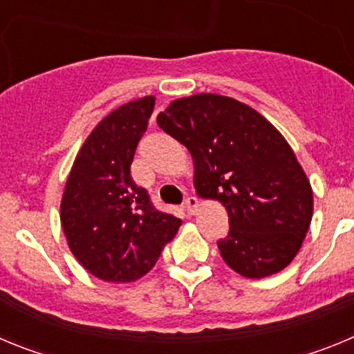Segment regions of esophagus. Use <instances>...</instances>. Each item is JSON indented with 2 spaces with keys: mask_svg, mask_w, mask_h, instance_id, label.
Returning <instances> with one entry per match:
<instances>
[{
  "mask_svg": "<svg viewBox=\"0 0 354 354\" xmlns=\"http://www.w3.org/2000/svg\"><path fill=\"white\" fill-rule=\"evenodd\" d=\"M184 207H186L187 214H195L196 209H198V198L196 196H187L184 200Z\"/></svg>",
  "mask_w": 354,
  "mask_h": 354,
  "instance_id": "esophagus-1",
  "label": "esophagus"
}]
</instances>
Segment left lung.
<instances>
[{"mask_svg": "<svg viewBox=\"0 0 354 354\" xmlns=\"http://www.w3.org/2000/svg\"><path fill=\"white\" fill-rule=\"evenodd\" d=\"M165 133L195 161V187L220 200L228 230L221 257L246 278L282 271L312 220V187L292 149L261 113L232 97L198 93L158 115Z\"/></svg>", "mask_w": 354, "mask_h": 354, "instance_id": "left-lung-1", "label": "left lung"}]
</instances>
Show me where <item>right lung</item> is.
<instances>
[{"mask_svg":"<svg viewBox=\"0 0 354 354\" xmlns=\"http://www.w3.org/2000/svg\"><path fill=\"white\" fill-rule=\"evenodd\" d=\"M154 97L120 106L81 147L65 184L60 218L68 248L84 270L106 282H134L149 273L180 220L158 211L131 162Z\"/></svg>","mask_w":354,"mask_h":354,"instance_id":"1","label":"right lung"}]
</instances>
